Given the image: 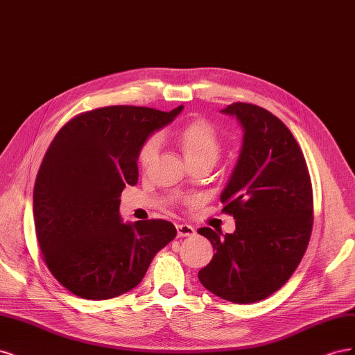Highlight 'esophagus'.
Instances as JSON below:
<instances>
[{
  "label": "esophagus",
  "mask_w": 355,
  "mask_h": 355,
  "mask_svg": "<svg viewBox=\"0 0 355 355\" xmlns=\"http://www.w3.org/2000/svg\"><path fill=\"white\" fill-rule=\"evenodd\" d=\"M176 230H178V237H191V235L196 234L194 227H191L188 223L176 225Z\"/></svg>",
  "instance_id": "34e87169"
}]
</instances>
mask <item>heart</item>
<instances>
[{"instance_id": "heart-1", "label": "heart", "mask_w": 355, "mask_h": 355, "mask_svg": "<svg viewBox=\"0 0 355 355\" xmlns=\"http://www.w3.org/2000/svg\"><path fill=\"white\" fill-rule=\"evenodd\" d=\"M176 141L184 153L188 163H196L201 159H210L214 163L220 153L219 133L210 121L198 118L185 124L176 133ZM158 148L157 136L148 137L139 148L137 163L141 167H146L151 163Z\"/></svg>"}]
</instances>
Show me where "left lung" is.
Returning <instances> with one entry per match:
<instances>
[{"instance_id":"1","label":"left lung","mask_w":355,"mask_h":355,"mask_svg":"<svg viewBox=\"0 0 355 355\" xmlns=\"http://www.w3.org/2000/svg\"><path fill=\"white\" fill-rule=\"evenodd\" d=\"M222 112L244 128L243 149L220 201L235 232L200 228L213 259L198 272L209 292L253 304L282 288L302 261L313 232V185L305 157L286 124L261 106L235 102Z\"/></svg>"}]
</instances>
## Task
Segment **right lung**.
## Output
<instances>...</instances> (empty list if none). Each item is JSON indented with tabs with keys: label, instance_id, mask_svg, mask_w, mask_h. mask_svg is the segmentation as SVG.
I'll use <instances>...</instances> for the list:
<instances>
[{
	"label": "right lung",
	"instance_id": "obj_1",
	"mask_svg": "<svg viewBox=\"0 0 355 355\" xmlns=\"http://www.w3.org/2000/svg\"><path fill=\"white\" fill-rule=\"evenodd\" d=\"M182 108L105 106L73 116L51 141L34 187L35 234L49 271L75 296L128 292L176 237L168 220L123 223L118 209L125 185L137 184L139 148Z\"/></svg>",
	"mask_w": 355,
	"mask_h": 355
}]
</instances>
